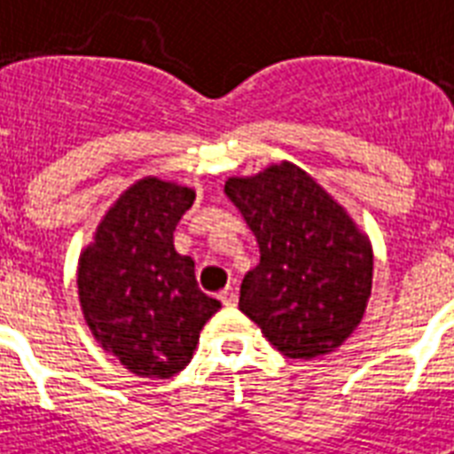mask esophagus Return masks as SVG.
Listing matches in <instances>:
<instances>
[{
    "instance_id": "34e87169",
    "label": "esophagus",
    "mask_w": 454,
    "mask_h": 454,
    "mask_svg": "<svg viewBox=\"0 0 454 454\" xmlns=\"http://www.w3.org/2000/svg\"><path fill=\"white\" fill-rule=\"evenodd\" d=\"M219 299L223 306H235V303H238V292H235L233 287H226V290L219 294Z\"/></svg>"
}]
</instances>
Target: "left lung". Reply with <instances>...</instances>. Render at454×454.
Returning a JSON list of instances; mask_svg holds the SVG:
<instances>
[{
  "instance_id": "obj_1",
  "label": "left lung",
  "mask_w": 454,
  "mask_h": 454,
  "mask_svg": "<svg viewBox=\"0 0 454 454\" xmlns=\"http://www.w3.org/2000/svg\"><path fill=\"white\" fill-rule=\"evenodd\" d=\"M262 259L240 285V310L287 358L334 351L363 320L372 247L346 209L297 164L226 181Z\"/></svg>"
}]
</instances>
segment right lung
<instances>
[{
    "instance_id": "right-lung-1",
    "label": "right lung",
    "mask_w": 454,
    "mask_h": 454,
    "mask_svg": "<svg viewBox=\"0 0 454 454\" xmlns=\"http://www.w3.org/2000/svg\"><path fill=\"white\" fill-rule=\"evenodd\" d=\"M192 200V188L141 178L117 198L80 254L77 287L89 330L138 377L181 372L200 330L221 309L198 287L191 256L174 249V231Z\"/></svg>"
}]
</instances>
